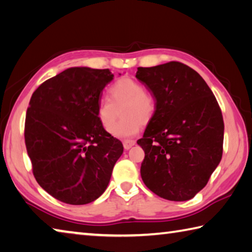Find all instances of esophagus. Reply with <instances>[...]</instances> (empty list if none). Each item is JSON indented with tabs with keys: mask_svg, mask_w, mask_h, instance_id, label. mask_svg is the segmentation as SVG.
I'll return each instance as SVG.
<instances>
[{
	"mask_svg": "<svg viewBox=\"0 0 252 252\" xmlns=\"http://www.w3.org/2000/svg\"><path fill=\"white\" fill-rule=\"evenodd\" d=\"M134 144H135L134 140H125V141H123V148H125V150H130Z\"/></svg>",
	"mask_w": 252,
	"mask_h": 252,
	"instance_id": "1",
	"label": "esophagus"
}]
</instances>
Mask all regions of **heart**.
<instances>
[{
	"mask_svg": "<svg viewBox=\"0 0 252 252\" xmlns=\"http://www.w3.org/2000/svg\"><path fill=\"white\" fill-rule=\"evenodd\" d=\"M111 100L102 98L97 106V118L104 129L108 130L115 122L122 105L124 119L113 126L109 132L116 138H130L141 130L143 123H149L155 112L153 98L145 93L139 81L132 78H120L109 88Z\"/></svg>",
	"mask_w": 252,
	"mask_h": 252,
	"instance_id": "b5f03b06",
	"label": "heart"
}]
</instances>
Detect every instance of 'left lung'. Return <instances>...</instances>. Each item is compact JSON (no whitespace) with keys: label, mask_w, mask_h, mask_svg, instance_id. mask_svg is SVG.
<instances>
[{"label":"left lung","mask_w":252,"mask_h":252,"mask_svg":"<svg viewBox=\"0 0 252 252\" xmlns=\"http://www.w3.org/2000/svg\"><path fill=\"white\" fill-rule=\"evenodd\" d=\"M135 77L155 99L154 116L138 140L145 153L142 180L162 198H193L222 157L217 100L197 71L178 62L139 67Z\"/></svg>","instance_id":"obj_1"}]
</instances>
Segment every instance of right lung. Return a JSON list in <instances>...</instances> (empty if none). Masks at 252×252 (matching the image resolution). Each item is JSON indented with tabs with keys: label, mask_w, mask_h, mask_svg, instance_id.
<instances>
[{
	"label": "right lung",
	"mask_w": 252,
	"mask_h": 252,
	"mask_svg": "<svg viewBox=\"0 0 252 252\" xmlns=\"http://www.w3.org/2000/svg\"><path fill=\"white\" fill-rule=\"evenodd\" d=\"M113 77L109 69L71 67L32 94L24 135L33 174L63 203L85 205L100 197L123 153L121 141L97 118L101 93Z\"/></svg>",
	"instance_id": "1"
}]
</instances>
